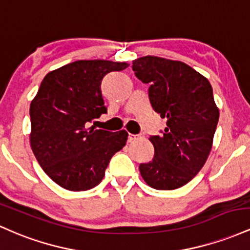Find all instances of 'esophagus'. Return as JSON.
Segmentation results:
<instances>
[{
    "instance_id": "esophagus-1",
    "label": "esophagus",
    "mask_w": 250,
    "mask_h": 250,
    "mask_svg": "<svg viewBox=\"0 0 250 250\" xmlns=\"http://www.w3.org/2000/svg\"><path fill=\"white\" fill-rule=\"evenodd\" d=\"M142 134H128V142H134V140H137V139H139V138H142Z\"/></svg>"
}]
</instances>
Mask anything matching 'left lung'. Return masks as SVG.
<instances>
[{
  "mask_svg": "<svg viewBox=\"0 0 250 250\" xmlns=\"http://www.w3.org/2000/svg\"><path fill=\"white\" fill-rule=\"evenodd\" d=\"M132 69L150 86L153 110L167 119L165 130L150 137L155 156L139 165L140 175L157 190L186 186L200 172L211 150L220 117L211 85L181 61L143 57L133 61Z\"/></svg>",
  "mask_w": 250,
  "mask_h": 250,
  "instance_id": "1",
  "label": "left lung"
}]
</instances>
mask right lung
Listing matches in <instances>:
<instances>
[{
	"mask_svg": "<svg viewBox=\"0 0 250 250\" xmlns=\"http://www.w3.org/2000/svg\"><path fill=\"white\" fill-rule=\"evenodd\" d=\"M126 62L78 60L49 72L30 104V145L44 172L71 191L97 187L112 156L125 146V130L110 132L88 127L107 113L102 81Z\"/></svg>",
	"mask_w": 250,
	"mask_h": 250,
	"instance_id": "add662e5",
	"label": "right lung"
}]
</instances>
